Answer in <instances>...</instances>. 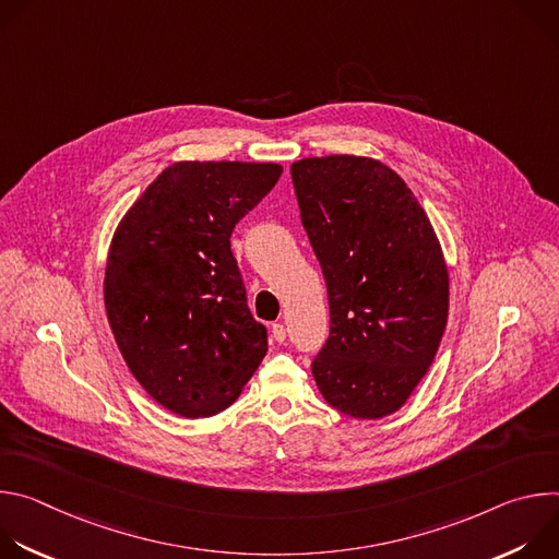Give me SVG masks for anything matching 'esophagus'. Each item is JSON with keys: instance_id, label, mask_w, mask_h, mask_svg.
<instances>
[{"instance_id": "obj_1", "label": "esophagus", "mask_w": 559, "mask_h": 559, "mask_svg": "<svg viewBox=\"0 0 559 559\" xmlns=\"http://www.w3.org/2000/svg\"><path fill=\"white\" fill-rule=\"evenodd\" d=\"M272 338H274L276 343H285V338H287V330H285V325L274 323V325H272Z\"/></svg>"}]
</instances>
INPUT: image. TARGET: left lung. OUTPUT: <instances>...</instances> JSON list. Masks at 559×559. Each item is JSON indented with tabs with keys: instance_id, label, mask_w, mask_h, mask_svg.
Here are the masks:
<instances>
[{
	"instance_id": "left-lung-1",
	"label": "left lung",
	"mask_w": 559,
	"mask_h": 559,
	"mask_svg": "<svg viewBox=\"0 0 559 559\" xmlns=\"http://www.w3.org/2000/svg\"><path fill=\"white\" fill-rule=\"evenodd\" d=\"M292 181L330 296L313 380L341 414L384 418L425 378L447 328L438 236L407 183L376 158H300Z\"/></svg>"
}]
</instances>
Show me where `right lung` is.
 Masks as SVG:
<instances>
[{
    "instance_id": "add662e5",
    "label": "right lung",
    "mask_w": 559,
    "mask_h": 559,
    "mask_svg": "<svg viewBox=\"0 0 559 559\" xmlns=\"http://www.w3.org/2000/svg\"><path fill=\"white\" fill-rule=\"evenodd\" d=\"M281 173L278 164H173L115 229L108 323L136 382L177 416L227 409L267 354L229 236Z\"/></svg>"
}]
</instances>
